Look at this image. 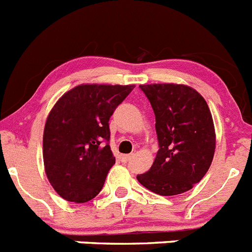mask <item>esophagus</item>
Segmentation results:
<instances>
[{
	"label": "esophagus",
	"instance_id": "1",
	"mask_svg": "<svg viewBox=\"0 0 252 252\" xmlns=\"http://www.w3.org/2000/svg\"><path fill=\"white\" fill-rule=\"evenodd\" d=\"M133 158V154H130V155H122V161L125 162H128L131 161V159Z\"/></svg>",
	"mask_w": 252,
	"mask_h": 252
}]
</instances>
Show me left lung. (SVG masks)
Wrapping results in <instances>:
<instances>
[{"label":"left lung","instance_id":"left-lung-1","mask_svg":"<svg viewBox=\"0 0 252 252\" xmlns=\"http://www.w3.org/2000/svg\"><path fill=\"white\" fill-rule=\"evenodd\" d=\"M155 113L159 150L137 180L160 195L192 189L208 171L216 148L208 104L197 91L182 84L140 86Z\"/></svg>","mask_w":252,"mask_h":252}]
</instances>
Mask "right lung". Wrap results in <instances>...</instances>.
<instances>
[{
  "instance_id": "obj_1",
  "label": "right lung",
  "mask_w": 252,
  "mask_h": 252,
  "mask_svg": "<svg viewBox=\"0 0 252 252\" xmlns=\"http://www.w3.org/2000/svg\"><path fill=\"white\" fill-rule=\"evenodd\" d=\"M133 88L82 84L53 107L44 128V165L62 198L84 203L101 192L116 161L110 148V117Z\"/></svg>"
}]
</instances>
